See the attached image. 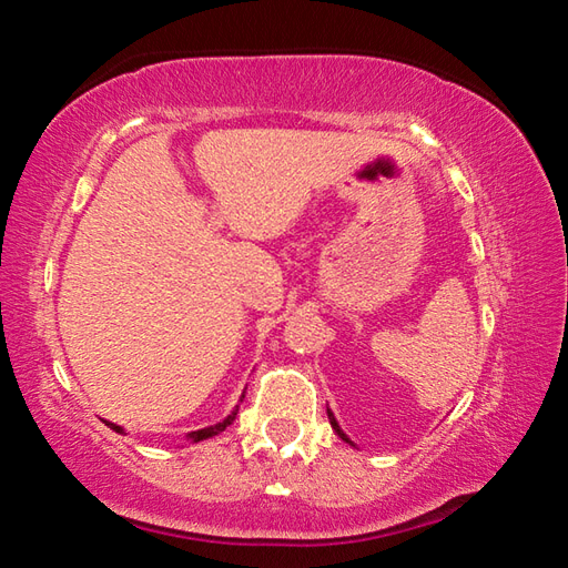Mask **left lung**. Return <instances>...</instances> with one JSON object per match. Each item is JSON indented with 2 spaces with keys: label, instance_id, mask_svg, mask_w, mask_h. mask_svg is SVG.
<instances>
[{
  "label": "left lung",
  "instance_id": "1",
  "mask_svg": "<svg viewBox=\"0 0 568 568\" xmlns=\"http://www.w3.org/2000/svg\"><path fill=\"white\" fill-rule=\"evenodd\" d=\"M328 420H331V426H333V430H335V436H338V438H343L345 440V444H348V446H353V448H358V446H355L353 444V440L348 438V436H345V430L341 428V423L338 420H335V416H333V410L328 408Z\"/></svg>",
  "mask_w": 568,
  "mask_h": 568
}]
</instances>
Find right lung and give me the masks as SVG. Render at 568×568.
<instances>
[{"label": "right lung", "mask_w": 568, "mask_h": 568, "mask_svg": "<svg viewBox=\"0 0 568 568\" xmlns=\"http://www.w3.org/2000/svg\"><path fill=\"white\" fill-rule=\"evenodd\" d=\"M243 398H245V393H243V396H240V403H243ZM237 408H240V406H235L233 410H230V416H225L220 423H213V426L200 428V430H190V434H187L185 438L190 440V444H197V440H205V438H213V436H217V434H223V430L230 426V423L235 420ZM104 426H110V428L114 430V434H124V428L118 426V423H112V420H104Z\"/></svg>", "instance_id": "right-lung-1"}]
</instances>
